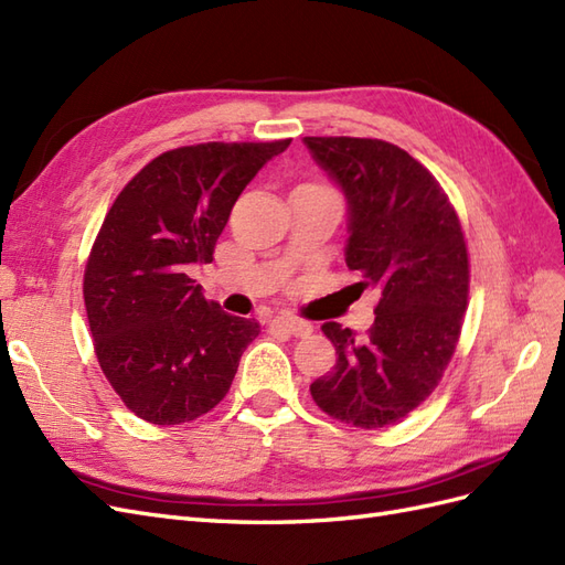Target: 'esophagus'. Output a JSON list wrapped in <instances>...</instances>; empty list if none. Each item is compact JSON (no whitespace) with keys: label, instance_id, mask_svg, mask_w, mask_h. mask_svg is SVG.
Here are the masks:
<instances>
[{"label":"esophagus","instance_id":"34e87169","mask_svg":"<svg viewBox=\"0 0 565 565\" xmlns=\"http://www.w3.org/2000/svg\"><path fill=\"white\" fill-rule=\"evenodd\" d=\"M273 326L282 328L289 334H295V338H307V334L313 332V326L309 323V320H301V318H295V316L273 318Z\"/></svg>","mask_w":565,"mask_h":565}]
</instances>
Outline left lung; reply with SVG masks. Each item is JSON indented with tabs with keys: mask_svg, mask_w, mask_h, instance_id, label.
I'll return each instance as SVG.
<instances>
[{
	"mask_svg": "<svg viewBox=\"0 0 565 565\" xmlns=\"http://www.w3.org/2000/svg\"><path fill=\"white\" fill-rule=\"evenodd\" d=\"M347 200L344 262L375 287V323L359 338L323 323L338 363L311 385L328 416L385 428L428 399L459 342L468 303L461 223L435 175L369 137H303Z\"/></svg>",
	"mask_w": 565,
	"mask_h": 565,
	"instance_id": "1",
	"label": "left lung"
}]
</instances>
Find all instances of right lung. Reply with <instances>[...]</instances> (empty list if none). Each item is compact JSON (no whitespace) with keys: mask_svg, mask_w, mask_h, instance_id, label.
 <instances>
[{"mask_svg":"<svg viewBox=\"0 0 565 565\" xmlns=\"http://www.w3.org/2000/svg\"><path fill=\"white\" fill-rule=\"evenodd\" d=\"M278 142L163 151L116 196L85 266V309L102 371L147 423L180 425L216 406L262 328L206 301L192 266L213 262L231 211Z\"/></svg>","mask_w":565,"mask_h":565,"instance_id":"right-lung-1","label":"right lung"}]
</instances>
